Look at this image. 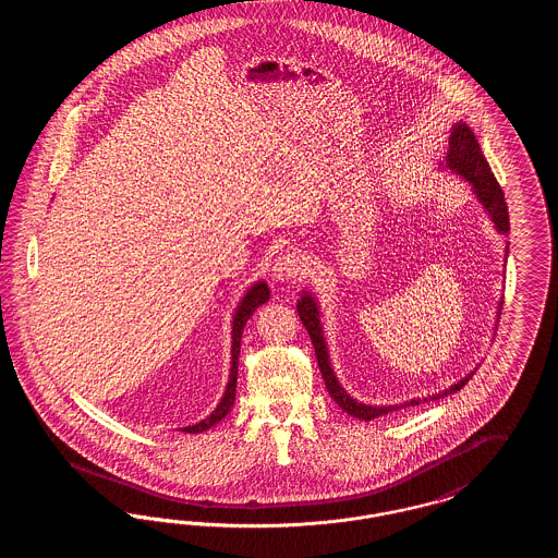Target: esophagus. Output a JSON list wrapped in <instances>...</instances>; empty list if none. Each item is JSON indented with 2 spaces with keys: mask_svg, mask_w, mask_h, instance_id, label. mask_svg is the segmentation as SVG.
I'll list each match as a JSON object with an SVG mask.
<instances>
[{
  "mask_svg": "<svg viewBox=\"0 0 558 558\" xmlns=\"http://www.w3.org/2000/svg\"><path fill=\"white\" fill-rule=\"evenodd\" d=\"M276 282H294L307 274V259L301 251H284L276 257L271 267Z\"/></svg>",
  "mask_w": 558,
  "mask_h": 558,
  "instance_id": "1",
  "label": "esophagus"
}]
</instances>
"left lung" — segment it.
<instances>
[{
    "label": "left lung",
    "instance_id": "8db88e82",
    "mask_svg": "<svg viewBox=\"0 0 558 558\" xmlns=\"http://www.w3.org/2000/svg\"><path fill=\"white\" fill-rule=\"evenodd\" d=\"M446 167L450 169L451 173L464 178L473 186L478 203L492 217L496 230L500 234H508L510 232V221H508L505 192H502L500 184L496 182L489 162L483 157L475 133L471 132V128L462 121L451 128L450 150H448V157H446ZM506 255H508V246H506ZM500 310H502V303H500ZM500 310H498V314H500ZM296 312H299V318L303 322L305 330L312 337V343L316 349V357H318L319 372H322V378L326 383V389H328L330 398L335 399L339 403V408H343V412H347L353 418L372 421V418L385 416L389 412H396L399 408H410V405H421L425 401L428 403V401H435V399L448 398L451 393L460 391L469 383V378L473 376V372H471V374H466L464 378H460L458 383H453L451 387L439 391V393H433V396H426V398L410 399V401H403L399 405H368V403H362V401H357V399H353L347 393L345 389L341 387V383L337 380L335 372L330 368L328 349H326V341H324V335H322V324H319V307L316 296L312 292H303L301 299L296 301Z\"/></svg>",
    "mask_w": 558,
    "mask_h": 558
}]
</instances>
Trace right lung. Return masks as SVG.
Returning a JSON list of instances; mask_svg holds the SVG:
<instances>
[{
    "instance_id": "add662e5",
    "label": "right lung",
    "mask_w": 558,
    "mask_h": 558,
    "mask_svg": "<svg viewBox=\"0 0 558 558\" xmlns=\"http://www.w3.org/2000/svg\"><path fill=\"white\" fill-rule=\"evenodd\" d=\"M267 299H269V289H267L266 282L259 280L255 282L246 294L242 296L239 307H236V314L232 319V368H230V380H228V387H226V393L221 401L217 403L215 412H211L205 421H201L198 425L186 426L184 430L187 433H203L207 428H211L213 425H217L234 405V399H236V380H239V355H240V339H242V330L246 326V319L251 318L255 314V310L259 305H264Z\"/></svg>"
}]
</instances>
